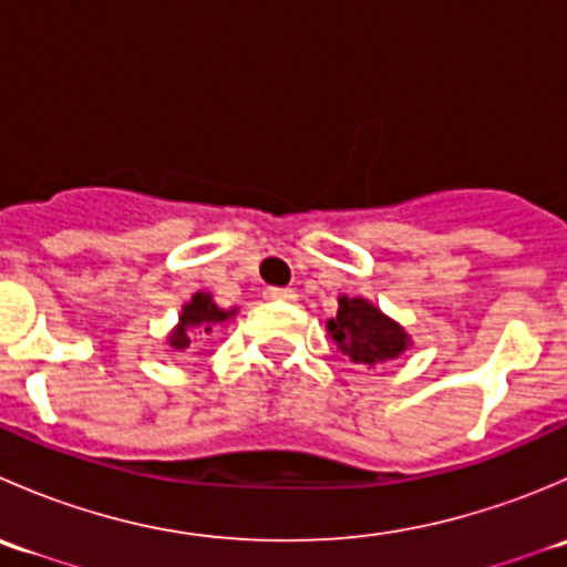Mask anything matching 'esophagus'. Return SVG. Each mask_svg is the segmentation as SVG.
Here are the masks:
<instances>
[{
  "label": "esophagus",
  "instance_id": "esophagus-1",
  "mask_svg": "<svg viewBox=\"0 0 567 567\" xmlns=\"http://www.w3.org/2000/svg\"><path fill=\"white\" fill-rule=\"evenodd\" d=\"M266 299H268V301H279V305H290V301H296V290H288V288H268V290H266Z\"/></svg>",
  "mask_w": 567,
  "mask_h": 567
}]
</instances>
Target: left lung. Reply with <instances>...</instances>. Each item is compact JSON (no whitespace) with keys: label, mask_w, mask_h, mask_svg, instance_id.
I'll use <instances>...</instances> for the list:
<instances>
[{"label":"left lung","mask_w":567,"mask_h":567,"mask_svg":"<svg viewBox=\"0 0 567 567\" xmlns=\"http://www.w3.org/2000/svg\"><path fill=\"white\" fill-rule=\"evenodd\" d=\"M326 334L353 364H386L411 348V334L381 307L362 296H340L337 316L326 320Z\"/></svg>","instance_id":"1"}]
</instances>
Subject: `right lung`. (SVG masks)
<instances>
[{
  "label": "right lung",
  "instance_id": "add662e5",
  "mask_svg": "<svg viewBox=\"0 0 567 567\" xmlns=\"http://www.w3.org/2000/svg\"><path fill=\"white\" fill-rule=\"evenodd\" d=\"M236 307L233 310H225L214 301V296L208 290H197L186 305L181 307V316H177V323L173 326V331L167 334L169 348L175 351H186L192 348L194 342H199L203 337L214 334L219 326L230 323L236 318Z\"/></svg>",
  "mask_w": 567,
  "mask_h": 567
}]
</instances>
